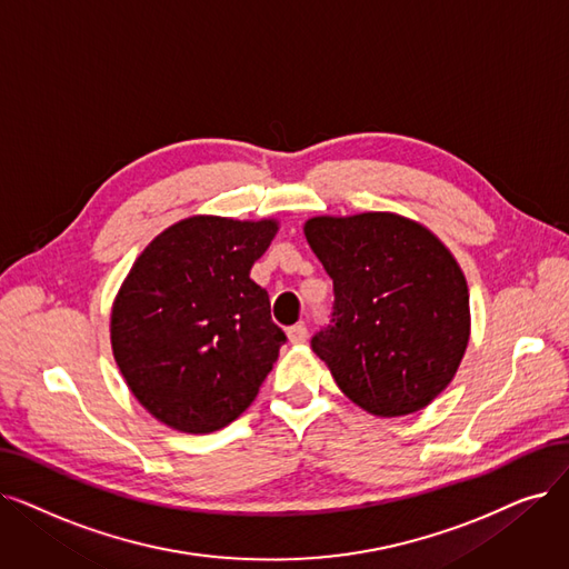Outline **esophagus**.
Listing matches in <instances>:
<instances>
[{
  "label": "esophagus",
  "instance_id": "obj_1",
  "mask_svg": "<svg viewBox=\"0 0 569 569\" xmlns=\"http://www.w3.org/2000/svg\"><path fill=\"white\" fill-rule=\"evenodd\" d=\"M307 326L305 323H298V326H292V328H288V339L292 341V343H305L307 341Z\"/></svg>",
  "mask_w": 569,
  "mask_h": 569
}]
</instances>
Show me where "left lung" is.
<instances>
[{"label": "left lung", "instance_id": "8db88e82", "mask_svg": "<svg viewBox=\"0 0 569 569\" xmlns=\"http://www.w3.org/2000/svg\"><path fill=\"white\" fill-rule=\"evenodd\" d=\"M305 237L335 286L332 326L311 349L339 390L381 418L426 409L456 377L472 326L453 253L390 211L313 216Z\"/></svg>", "mask_w": 569, "mask_h": 569}]
</instances>
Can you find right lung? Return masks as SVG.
Wrapping results in <instances>:
<instances>
[{
	"label": "right lung",
	"mask_w": 569,
	"mask_h": 569,
	"mask_svg": "<svg viewBox=\"0 0 569 569\" xmlns=\"http://www.w3.org/2000/svg\"><path fill=\"white\" fill-rule=\"evenodd\" d=\"M277 232V218L190 216L134 260L113 300L111 349L160 423L209 435L256 400L286 341L251 279Z\"/></svg>",
	"instance_id": "1"
}]
</instances>
